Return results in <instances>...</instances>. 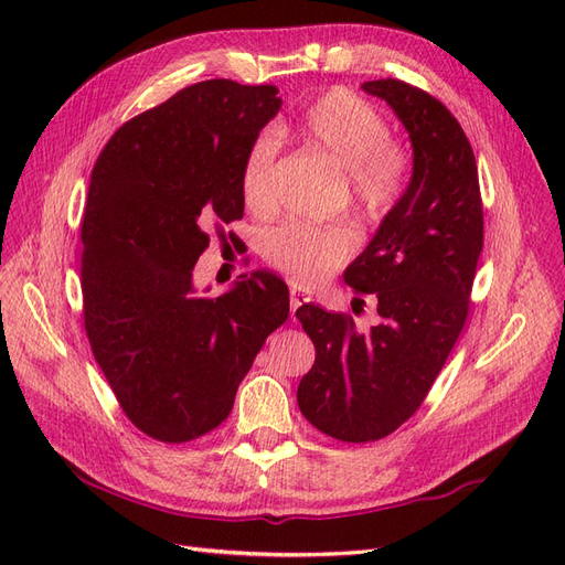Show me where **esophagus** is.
Here are the masks:
<instances>
[{"mask_svg": "<svg viewBox=\"0 0 565 565\" xmlns=\"http://www.w3.org/2000/svg\"><path fill=\"white\" fill-rule=\"evenodd\" d=\"M309 301H311L309 292H303V289H297V287L289 289V313H292V318H295V313H297L299 306L309 303Z\"/></svg>", "mask_w": 565, "mask_h": 565, "instance_id": "obj_1", "label": "esophagus"}]
</instances>
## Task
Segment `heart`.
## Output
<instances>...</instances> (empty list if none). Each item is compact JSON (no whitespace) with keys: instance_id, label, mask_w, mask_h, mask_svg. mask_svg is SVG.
<instances>
[{"instance_id":"b5f03b06","label":"heart","mask_w":565,"mask_h":565,"mask_svg":"<svg viewBox=\"0 0 565 565\" xmlns=\"http://www.w3.org/2000/svg\"><path fill=\"white\" fill-rule=\"evenodd\" d=\"M301 148L344 169V191L358 210L384 218L398 207L413 181L415 158L409 146L386 131V119L367 100L347 89H330L311 98L282 127ZM276 152L273 136H259L247 148L241 167V195L247 210H276ZM358 247L349 226L289 224L273 233L268 262L301 287L330 280Z\"/></svg>"}]
</instances>
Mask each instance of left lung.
Segmentation results:
<instances>
[{
	"label": "left lung",
	"instance_id": "left-lung-1",
	"mask_svg": "<svg viewBox=\"0 0 565 565\" xmlns=\"http://www.w3.org/2000/svg\"><path fill=\"white\" fill-rule=\"evenodd\" d=\"M363 89L401 117L415 169L398 207L344 273L353 295L377 299L380 324L358 332L347 313L297 309L316 347L297 403L318 431L341 443L386 438L417 413L465 328L483 249L476 158L455 115L403 79H372Z\"/></svg>",
	"mask_w": 565,
	"mask_h": 565
}]
</instances>
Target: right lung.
I'll use <instances>...</instances> for the list:
<instances>
[{
    "mask_svg": "<svg viewBox=\"0 0 565 565\" xmlns=\"http://www.w3.org/2000/svg\"><path fill=\"white\" fill-rule=\"evenodd\" d=\"M276 94L233 79L191 84L119 127L94 164L82 221L84 332L122 413L156 440L216 429L289 316L287 285L266 270L216 299L193 287L210 235L226 241L224 226L243 218V158L280 110Z\"/></svg>",
    "mask_w": 565,
    "mask_h": 565,
    "instance_id": "1",
    "label": "right lung"
}]
</instances>
